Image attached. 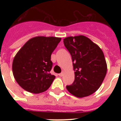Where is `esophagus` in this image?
I'll use <instances>...</instances> for the list:
<instances>
[{
    "instance_id": "1",
    "label": "esophagus",
    "mask_w": 121,
    "mask_h": 121,
    "mask_svg": "<svg viewBox=\"0 0 121 121\" xmlns=\"http://www.w3.org/2000/svg\"><path fill=\"white\" fill-rule=\"evenodd\" d=\"M58 75L60 76V77H62V76L63 75V72H61V73H59Z\"/></svg>"
}]
</instances>
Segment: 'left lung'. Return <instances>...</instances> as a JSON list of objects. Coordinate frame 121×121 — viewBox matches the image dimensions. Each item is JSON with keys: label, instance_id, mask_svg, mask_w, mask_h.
<instances>
[{"label": "left lung", "instance_id": "left-lung-1", "mask_svg": "<svg viewBox=\"0 0 121 121\" xmlns=\"http://www.w3.org/2000/svg\"><path fill=\"white\" fill-rule=\"evenodd\" d=\"M72 56L75 80L66 86L77 97L90 95L99 88L107 73V63L103 51L87 37L80 35L63 39Z\"/></svg>", "mask_w": 121, "mask_h": 121}]
</instances>
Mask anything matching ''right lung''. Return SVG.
I'll return each instance as SVG.
<instances>
[{
  "instance_id": "1",
  "label": "right lung",
  "mask_w": 121,
  "mask_h": 121,
  "mask_svg": "<svg viewBox=\"0 0 121 121\" xmlns=\"http://www.w3.org/2000/svg\"><path fill=\"white\" fill-rule=\"evenodd\" d=\"M61 38L36 36L19 49L12 62V72L17 83L27 92L39 94L49 88L55 76L50 73L51 55Z\"/></svg>"
}]
</instances>
